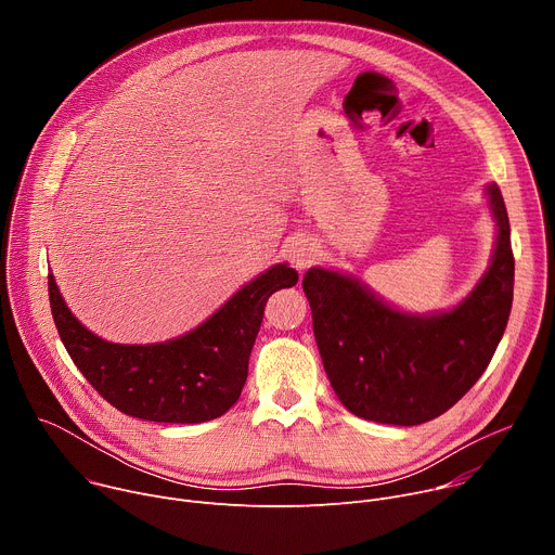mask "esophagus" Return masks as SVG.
Returning <instances> with one entry per match:
<instances>
[{
    "mask_svg": "<svg viewBox=\"0 0 555 555\" xmlns=\"http://www.w3.org/2000/svg\"><path fill=\"white\" fill-rule=\"evenodd\" d=\"M315 257H319V250H315V244H311L307 240H296L289 246V259L296 270L309 268L315 261Z\"/></svg>",
    "mask_w": 555,
    "mask_h": 555,
    "instance_id": "obj_1",
    "label": "esophagus"
}]
</instances>
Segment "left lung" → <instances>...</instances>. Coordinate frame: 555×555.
Masks as SVG:
<instances>
[{"label": "left lung", "instance_id": "left-lung-1", "mask_svg": "<svg viewBox=\"0 0 555 555\" xmlns=\"http://www.w3.org/2000/svg\"><path fill=\"white\" fill-rule=\"evenodd\" d=\"M496 221L492 263L456 307L409 313L353 276L309 268L302 289L334 392L353 415L417 426L443 415L488 369L512 311L514 255L507 208L486 186Z\"/></svg>", "mask_w": 555, "mask_h": 555}]
</instances>
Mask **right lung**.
Here are the masks:
<instances>
[{
	"instance_id": "obj_1",
	"label": "right lung",
	"mask_w": 555,
	"mask_h": 555,
	"mask_svg": "<svg viewBox=\"0 0 555 555\" xmlns=\"http://www.w3.org/2000/svg\"><path fill=\"white\" fill-rule=\"evenodd\" d=\"M296 281L298 272L287 263L272 266L199 327L155 345L107 343L76 321L52 274L48 292L63 347L103 400L146 422L202 424L240 400L266 302Z\"/></svg>"
}]
</instances>
